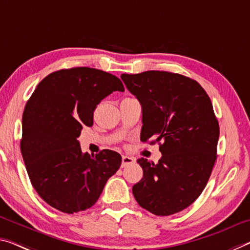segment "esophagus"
<instances>
[{"label": "esophagus", "instance_id": "obj_1", "mask_svg": "<svg viewBox=\"0 0 250 250\" xmlns=\"http://www.w3.org/2000/svg\"><path fill=\"white\" fill-rule=\"evenodd\" d=\"M135 163V159L134 157H130L127 155H123L122 157V167H126L128 165H132Z\"/></svg>", "mask_w": 250, "mask_h": 250}]
</instances>
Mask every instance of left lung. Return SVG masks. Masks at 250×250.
<instances>
[{
    "instance_id": "1",
    "label": "left lung",
    "mask_w": 250,
    "mask_h": 250,
    "mask_svg": "<svg viewBox=\"0 0 250 250\" xmlns=\"http://www.w3.org/2000/svg\"><path fill=\"white\" fill-rule=\"evenodd\" d=\"M142 105L141 141L160 144L159 163L141 157L133 186L138 205L156 216L180 212L202 193L217 160L219 124L208 94L189 77L149 70L123 74Z\"/></svg>"
}]
</instances>
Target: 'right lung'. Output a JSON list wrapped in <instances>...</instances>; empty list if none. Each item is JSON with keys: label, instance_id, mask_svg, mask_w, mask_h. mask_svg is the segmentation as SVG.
Returning <instances> with one entry per match:
<instances>
[{"label": "right lung", "instance_id": "1", "mask_svg": "<svg viewBox=\"0 0 250 250\" xmlns=\"http://www.w3.org/2000/svg\"><path fill=\"white\" fill-rule=\"evenodd\" d=\"M113 91H124V86L112 74L61 69L41 80L24 107L21 153L30 181L42 200L61 212L89 209L121 167L117 152L103 149L90 156L77 140Z\"/></svg>", "mask_w": 250, "mask_h": 250}]
</instances>
